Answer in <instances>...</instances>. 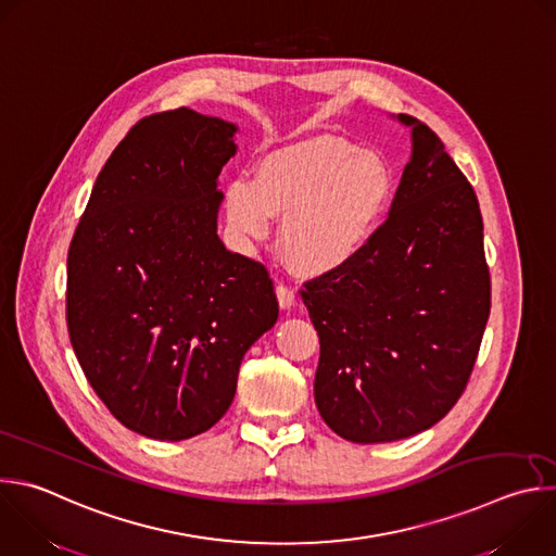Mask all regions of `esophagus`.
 Wrapping results in <instances>:
<instances>
[{"label": "esophagus", "mask_w": 556, "mask_h": 556, "mask_svg": "<svg viewBox=\"0 0 556 556\" xmlns=\"http://www.w3.org/2000/svg\"><path fill=\"white\" fill-rule=\"evenodd\" d=\"M277 299H279V305L283 309L292 307L294 301H296V292L292 286H286V283H277Z\"/></svg>", "instance_id": "esophagus-1"}]
</instances>
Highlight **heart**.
I'll return each instance as SVG.
<instances>
[{"instance_id":"b5f03b06","label":"heart","mask_w":556,"mask_h":556,"mask_svg":"<svg viewBox=\"0 0 556 556\" xmlns=\"http://www.w3.org/2000/svg\"><path fill=\"white\" fill-rule=\"evenodd\" d=\"M395 197L391 163L340 137H312L260 159L253 178L225 190V216L240 240H264L283 214L279 242L309 275L353 264L380 233Z\"/></svg>"}]
</instances>
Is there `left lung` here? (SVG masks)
I'll use <instances>...</instances> for the list:
<instances>
[{
	"label": "left lung",
	"instance_id": "left-lung-1",
	"mask_svg": "<svg viewBox=\"0 0 556 556\" xmlns=\"http://www.w3.org/2000/svg\"><path fill=\"white\" fill-rule=\"evenodd\" d=\"M413 156L374 244L303 283L318 331L314 400L353 443L408 439L463 395L491 309L480 205L439 135L413 115Z\"/></svg>",
	"mask_w": 556,
	"mask_h": 556
}]
</instances>
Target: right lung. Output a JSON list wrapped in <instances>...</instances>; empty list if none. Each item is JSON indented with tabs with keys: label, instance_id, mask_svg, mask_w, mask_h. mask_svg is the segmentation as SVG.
Returning <instances> with one entry per match:
<instances>
[{
	"label": "right lung",
	"instance_id": "1",
	"mask_svg": "<svg viewBox=\"0 0 556 556\" xmlns=\"http://www.w3.org/2000/svg\"><path fill=\"white\" fill-rule=\"evenodd\" d=\"M236 132L185 106L137 122L70 244L74 353L111 415L148 439H192L220 421L244 353L279 316L266 266L218 238Z\"/></svg>",
	"mask_w": 556,
	"mask_h": 556
}]
</instances>
